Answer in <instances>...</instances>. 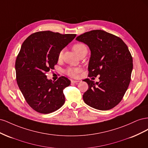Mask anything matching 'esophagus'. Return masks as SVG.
<instances>
[{
	"mask_svg": "<svg viewBox=\"0 0 148 148\" xmlns=\"http://www.w3.org/2000/svg\"><path fill=\"white\" fill-rule=\"evenodd\" d=\"M71 82L72 83H76L79 82V81H77V80H73V79H71Z\"/></svg>",
	"mask_w": 148,
	"mask_h": 148,
	"instance_id": "esophagus-1",
	"label": "esophagus"
}]
</instances>
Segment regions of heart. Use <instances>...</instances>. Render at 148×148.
Instances as JSON below:
<instances>
[{
  "instance_id": "obj_1",
  "label": "heart",
  "mask_w": 148,
  "mask_h": 148,
  "mask_svg": "<svg viewBox=\"0 0 148 148\" xmlns=\"http://www.w3.org/2000/svg\"><path fill=\"white\" fill-rule=\"evenodd\" d=\"M73 49L78 55H79L80 53L84 51H88L86 46L83 43H77L75 44V45L73 46ZM62 56H63V51H61L59 53V56H58L59 59H62ZM79 71H80V69L78 68H73V67H70V68H68L66 70V73L67 75H69L70 77L76 78L78 77V73H79Z\"/></svg>"
}]
</instances>
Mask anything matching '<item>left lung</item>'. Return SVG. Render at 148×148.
I'll return each instance as SVG.
<instances>
[{
  "label": "left lung",
  "mask_w": 148,
  "mask_h": 148,
  "mask_svg": "<svg viewBox=\"0 0 148 148\" xmlns=\"http://www.w3.org/2000/svg\"><path fill=\"white\" fill-rule=\"evenodd\" d=\"M89 47V77L99 75V82L85 79L89 88L83 96L87 105L96 109L114 108L122 99L131 80L133 59L122 39L103 30H92L76 38Z\"/></svg>",
  "instance_id": "obj_1"
}]
</instances>
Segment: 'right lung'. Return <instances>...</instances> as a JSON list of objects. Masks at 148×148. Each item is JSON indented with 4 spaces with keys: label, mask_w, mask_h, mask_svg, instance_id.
Listing matches in <instances>:
<instances>
[{
    "label": "right lung",
    "mask_w": 148,
    "mask_h": 148,
    "mask_svg": "<svg viewBox=\"0 0 148 148\" xmlns=\"http://www.w3.org/2000/svg\"><path fill=\"white\" fill-rule=\"evenodd\" d=\"M50 31L31 34L22 44L15 62L16 82L29 106L38 112L49 114L64 105V89L70 80L61 77L54 82L47 72L54 69L59 53L76 37Z\"/></svg>",
    "instance_id": "1"
}]
</instances>
